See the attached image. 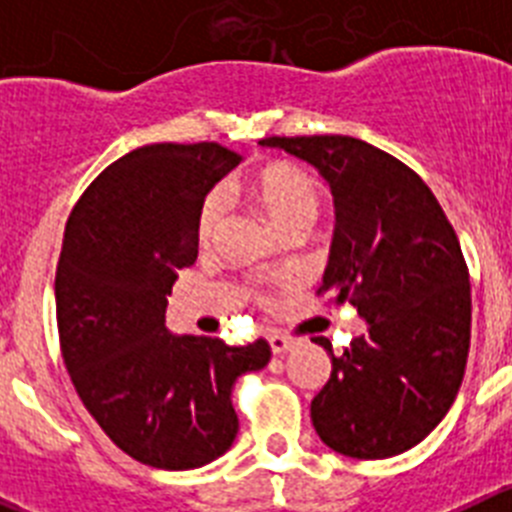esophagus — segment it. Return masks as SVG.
<instances>
[{
    "mask_svg": "<svg viewBox=\"0 0 512 512\" xmlns=\"http://www.w3.org/2000/svg\"><path fill=\"white\" fill-rule=\"evenodd\" d=\"M269 346L274 354H284V351H289V348L295 346V341L289 336H284V333H269Z\"/></svg>",
    "mask_w": 512,
    "mask_h": 512,
    "instance_id": "esophagus-1",
    "label": "esophagus"
}]
</instances>
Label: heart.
Instances as JSON below:
<instances>
[{"label": "heart", "mask_w": 512, "mask_h": 512, "mask_svg": "<svg viewBox=\"0 0 512 512\" xmlns=\"http://www.w3.org/2000/svg\"><path fill=\"white\" fill-rule=\"evenodd\" d=\"M246 192L269 215L271 223L282 230L295 228V225H310L318 215V184L305 169L295 164L264 166L248 179ZM223 210V194H207L200 212H197V238H200L202 246H207L215 238L220 220H223Z\"/></svg>", "instance_id": "obj_1"}]
</instances>
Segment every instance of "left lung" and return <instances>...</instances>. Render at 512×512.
<instances>
[{
  "label": "left lung",
  "instance_id": "1",
  "mask_svg": "<svg viewBox=\"0 0 512 512\" xmlns=\"http://www.w3.org/2000/svg\"><path fill=\"white\" fill-rule=\"evenodd\" d=\"M312 164L336 200V235L318 297L366 320L310 405L325 446L354 459L413 449L454 405L472 338L469 269L428 184L400 158L348 135H271Z\"/></svg>",
  "mask_w": 512,
  "mask_h": 512
}]
</instances>
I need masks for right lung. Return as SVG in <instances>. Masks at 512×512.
Masks as SVG:
<instances>
[{"label":"right lung","instance_id":"add662e5","mask_svg":"<svg viewBox=\"0 0 512 512\" xmlns=\"http://www.w3.org/2000/svg\"><path fill=\"white\" fill-rule=\"evenodd\" d=\"M241 156L220 143H153L84 189L63 230L56 320L63 364L117 449L156 469L205 467L233 446V384L264 369V338L166 330L176 271L197 261V212Z\"/></svg>","mask_w":512,"mask_h":512}]
</instances>
